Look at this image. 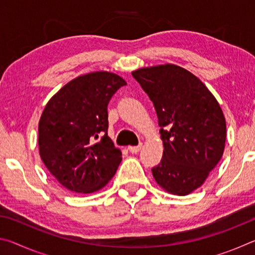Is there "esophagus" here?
Here are the masks:
<instances>
[{
    "label": "esophagus",
    "mask_w": 255,
    "mask_h": 255,
    "mask_svg": "<svg viewBox=\"0 0 255 255\" xmlns=\"http://www.w3.org/2000/svg\"><path fill=\"white\" fill-rule=\"evenodd\" d=\"M141 144H139V145H137V146H129L128 147V149H129V152L130 153H132V154H136V153H138L140 150V148H141Z\"/></svg>",
    "instance_id": "esophagus-1"
}]
</instances>
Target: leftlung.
I'll return each mask as SVG.
<instances>
[{
    "instance_id": "8db88e82",
    "label": "left lung",
    "mask_w": 255,
    "mask_h": 255,
    "mask_svg": "<svg viewBox=\"0 0 255 255\" xmlns=\"http://www.w3.org/2000/svg\"><path fill=\"white\" fill-rule=\"evenodd\" d=\"M153 102L163 156L152 173L159 187L185 196L201 187L223 156L226 122L207 86L184 68L165 64L133 71Z\"/></svg>"
}]
</instances>
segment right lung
Wrapping results in <instances>:
<instances>
[{
	"instance_id": "obj_1",
	"label": "right lung",
	"mask_w": 255,
	"mask_h": 255,
	"mask_svg": "<svg viewBox=\"0 0 255 255\" xmlns=\"http://www.w3.org/2000/svg\"><path fill=\"white\" fill-rule=\"evenodd\" d=\"M123 77L92 72L68 82L47 103L38 126L42 162L73 192L92 193L109 182L122 152L108 136V103Z\"/></svg>"
}]
</instances>
